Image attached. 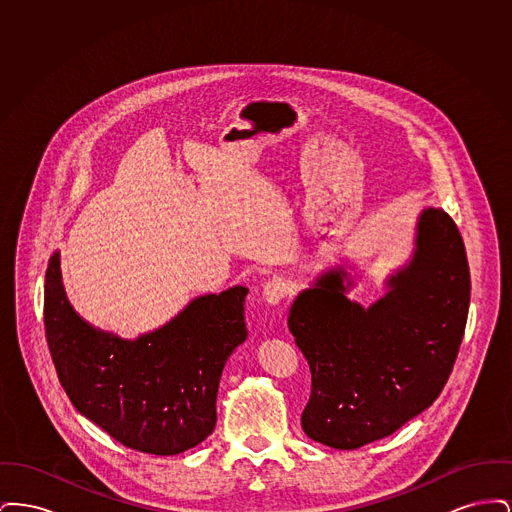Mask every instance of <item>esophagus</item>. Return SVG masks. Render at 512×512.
I'll use <instances>...</instances> for the list:
<instances>
[{
	"label": "esophagus",
	"instance_id": "1",
	"mask_svg": "<svg viewBox=\"0 0 512 512\" xmlns=\"http://www.w3.org/2000/svg\"><path fill=\"white\" fill-rule=\"evenodd\" d=\"M288 292H290L288 280L278 278V276L270 278V280L265 282V286H263V297L267 299L268 303H272V305H278V303L288 295Z\"/></svg>",
	"mask_w": 512,
	"mask_h": 512
}]
</instances>
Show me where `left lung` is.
Here are the masks:
<instances>
[{
  "label": "left lung",
  "instance_id": "obj_1",
  "mask_svg": "<svg viewBox=\"0 0 512 512\" xmlns=\"http://www.w3.org/2000/svg\"><path fill=\"white\" fill-rule=\"evenodd\" d=\"M345 272L299 293L290 332L311 368L305 434L334 449L391 436L428 409L459 355L470 303L461 232L443 209L418 222L411 265L390 278L384 299L363 309L343 292Z\"/></svg>",
  "mask_w": 512,
  "mask_h": 512
}]
</instances>
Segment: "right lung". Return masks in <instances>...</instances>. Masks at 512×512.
<instances>
[{"label":"right lung","instance_id":"add662e5","mask_svg":"<svg viewBox=\"0 0 512 512\" xmlns=\"http://www.w3.org/2000/svg\"><path fill=\"white\" fill-rule=\"evenodd\" d=\"M245 295L238 286L199 297L161 330L122 341L76 317L55 253L44 324L59 382L74 407L122 445L163 457L192 449L217 424L222 368L247 338Z\"/></svg>","mask_w":512,"mask_h":512}]
</instances>
